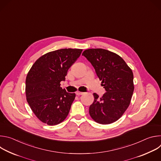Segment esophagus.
<instances>
[{"mask_svg":"<svg viewBox=\"0 0 161 161\" xmlns=\"http://www.w3.org/2000/svg\"><path fill=\"white\" fill-rule=\"evenodd\" d=\"M84 94V92H76V94L77 96H80V95H83Z\"/></svg>","mask_w":161,"mask_h":161,"instance_id":"1","label":"esophagus"}]
</instances>
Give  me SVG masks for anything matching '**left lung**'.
<instances>
[{"instance_id":"1","label":"left lung","mask_w":161,"mask_h":161,"mask_svg":"<svg viewBox=\"0 0 161 161\" xmlns=\"http://www.w3.org/2000/svg\"><path fill=\"white\" fill-rule=\"evenodd\" d=\"M95 69L106 92L89 107L90 115L101 124H109L119 120L129 107L134 86L133 73L119 55L101 48L88 49L82 53Z\"/></svg>"}]
</instances>
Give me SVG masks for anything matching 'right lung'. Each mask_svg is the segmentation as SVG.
I'll return each mask as SVG.
<instances>
[{"label": "right lung", "instance_id": "add662e5", "mask_svg": "<svg viewBox=\"0 0 161 161\" xmlns=\"http://www.w3.org/2000/svg\"><path fill=\"white\" fill-rule=\"evenodd\" d=\"M83 50L65 48L39 57L29 71L25 81L27 101L36 116L43 123L55 125L63 122L75 100V93L60 87L68 69Z\"/></svg>", "mask_w": 161, "mask_h": 161}]
</instances>
